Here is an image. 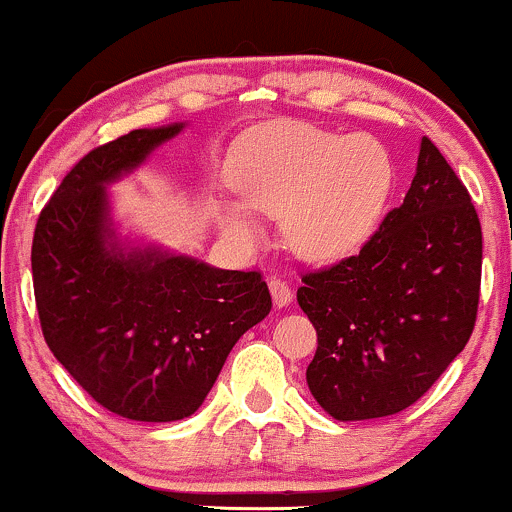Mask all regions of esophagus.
I'll return each instance as SVG.
<instances>
[{
    "label": "esophagus",
    "mask_w": 512,
    "mask_h": 512,
    "mask_svg": "<svg viewBox=\"0 0 512 512\" xmlns=\"http://www.w3.org/2000/svg\"><path fill=\"white\" fill-rule=\"evenodd\" d=\"M269 291H272L274 303L279 305V308H284V305H289V303L293 301L291 286L286 284L284 279H279V276H274V279H269Z\"/></svg>",
    "instance_id": "obj_1"
}]
</instances>
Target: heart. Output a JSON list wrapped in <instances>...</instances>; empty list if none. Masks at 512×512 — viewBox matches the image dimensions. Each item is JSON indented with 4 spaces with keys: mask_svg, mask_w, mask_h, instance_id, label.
<instances>
[{
    "mask_svg": "<svg viewBox=\"0 0 512 512\" xmlns=\"http://www.w3.org/2000/svg\"><path fill=\"white\" fill-rule=\"evenodd\" d=\"M233 185L260 214H286V236L310 260H339L361 248L383 221L395 187L387 149L368 134H337L303 122H274L243 137L233 156ZM223 226L257 238L238 204Z\"/></svg>",
    "mask_w": 512,
    "mask_h": 512,
    "instance_id": "1",
    "label": "heart"
}]
</instances>
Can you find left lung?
<instances>
[{
    "mask_svg": "<svg viewBox=\"0 0 512 512\" xmlns=\"http://www.w3.org/2000/svg\"><path fill=\"white\" fill-rule=\"evenodd\" d=\"M479 286L477 209L424 137L402 207L356 255L303 274L298 305L317 332L305 380L317 404L337 421L411 407L472 337Z\"/></svg>",
    "mask_w": 512,
    "mask_h": 512,
    "instance_id": "1",
    "label": "left lung"
}]
</instances>
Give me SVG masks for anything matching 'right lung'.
Here are the masks:
<instances>
[{
    "label": "right lung",
    "mask_w": 512,
    "mask_h": 512,
    "mask_svg": "<svg viewBox=\"0 0 512 512\" xmlns=\"http://www.w3.org/2000/svg\"><path fill=\"white\" fill-rule=\"evenodd\" d=\"M182 127L134 129L88 151L35 223L31 267L45 342L101 407L132 421L195 414L238 339L272 310L260 272L117 238L105 187Z\"/></svg>",
    "instance_id": "right-lung-1"
}]
</instances>
